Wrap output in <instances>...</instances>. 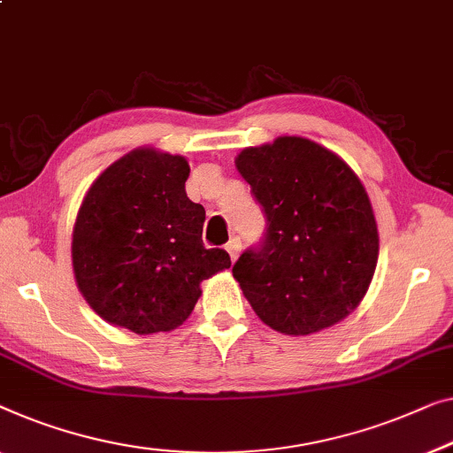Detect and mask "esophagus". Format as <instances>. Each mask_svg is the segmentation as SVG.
<instances>
[{
  "instance_id": "obj_1",
  "label": "esophagus",
  "mask_w": 453,
  "mask_h": 453,
  "mask_svg": "<svg viewBox=\"0 0 453 453\" xmlns=\"http://www.w3.org/2000/svg\"><path fill=\"white\" fill-rule=\"evenodd\" d=\"M226 251H228V255H231V261H234L239 257V251H241V239L239 237H233L231 241L226 242Z\"/></svg>"
}]
</instances>
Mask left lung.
Instances as JSON below:
<instances>
[{"label": "left lung", "instance_id": "8db88e82", "mask_svg": "<svg viewBox=\"0 0 453 453\" xmlns=\"http://www.w3.org/2000/svg\"><path fill=\"white\" fill-rule=\"evenodd\" d=\"M237 169L267 220L233 275L257 317L311 335L362 303L378 261V226L362 181L329 149L300 136L245 149Z\"/></svg>", "mask_w": 453, "mask_h": 453}]
</instances>
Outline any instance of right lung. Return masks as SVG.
Here are the masks:
<instances>
[{
  "label": "right lung",
  "mask_w": 453,
  "mask_h": 453,
  "mask_svg": "<svg viewBox=\"0 0 453 453\" xmlns=\"http://www.w3.org/2000/svg\"><path fill=\"white\" fill-rule=\"evenodd\" d=\"M188 161L136 149L89 188L73 228V272L88 304L136 335L172 331L194 311L200 281L228 270L202 242L206 211L186 194Z\"/></svg>",
  "instance_id": "obj_1"
}]
</instances>
